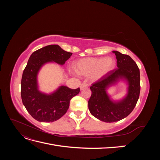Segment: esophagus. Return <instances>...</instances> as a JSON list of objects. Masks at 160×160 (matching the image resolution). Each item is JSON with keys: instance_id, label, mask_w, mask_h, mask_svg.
I'll return each mask as SVG.
<instances>
[{"instance_id": "34e87169", "label": "esophagus", "mask_w": 160, "mask_h": 160, "mask_svg": "<svg viewBox=\"0 0 160 160\" xmlns=\"http://www.w3.org/2000/svg\"><path fill=\"white\" fill-rule=\"evenodd\" d=\"M88 88V85L86 83H82V84L81 85V86H80V89H81V90L85 89V88Z\"/></svg>"}]
</instances>
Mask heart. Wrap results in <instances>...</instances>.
<instances>
[{
    "label": "heart",
    "instance_id": "obj_1",
    "mask_svg": "<svg viewBox=\"0 0 160 160\" xmlns=\"http://www.w3.org/2000/svg\"><path fill=\"white\" fill-rule=\"evenodd\" d=\"M115 67V60L111 57L105 58H84L75 63V69L79 75L90 76L93 80H99Z\"/></svg>",
    "mask_w": 160,
    "mask_h": 160
}]
</instances>
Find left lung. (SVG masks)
Wrapping results in <instances>:
<instances>
[{"label":"left lung","instance_id":"1","mask_svg":"<svg viewBox=\"0 0 160 160\" xmlns=\"http://www.w3.org/2000/svg\"><path fill=\"white\" fill-rule=\"evenodd\" d=\"M117 59L118 68L111 71L90 87L91 95L88 101L90 113L102 122H118L128 116L136 105L140 93V73L138 66L128 55L113 51ZM120 78L128 82V94L119 102H113L106 89Z\"/></svg>","mask_w":160,"mask_h":160}]
</instances>
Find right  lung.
Instances as JSON below:
<instances>
[{
	"label": "right lung",
	"instance_id": "1",
	"mask_svg": "<svg viewBox=\"0 0 160 160\" xmlns=\"http://www.w3.org/2000/svg\"><path fill=\"white\" fill-rule=\"evenodd\" d=\"M72 53L62 50L57 45H51L32 53L23 71L21 79V99L32 117L41 122H52L64 115L70 100L79 93V88L72 89L61 86L51 95L38 90L37 76L41 67L47 62L63 65Z\"/></svg>",
	"mask_w": 160,
	"mask_h": 160
}]
</instances>
